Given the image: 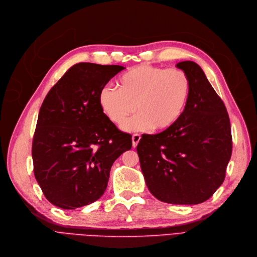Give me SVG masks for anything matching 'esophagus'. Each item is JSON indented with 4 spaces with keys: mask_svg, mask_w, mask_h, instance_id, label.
I'll return each mask as SVG.
<instances>
[{
    "mask_svg": "<svg viewBox=\"0 0 257 257\" xmlns=\"http://www.w3.org/2000/svg\"><path fill=\"white\" fill-rule=\"evenodd\" d=\"M140 139H141V136L139 135V134H134L133 137H132V141H133V146H134V148H136V146L138 145Z\"/></svg>",
    "mask_w": 257,
    "mask_h": 257,
    "instance_id": "esophagus-1",
    "label": "esophagus"
}]
</instances>
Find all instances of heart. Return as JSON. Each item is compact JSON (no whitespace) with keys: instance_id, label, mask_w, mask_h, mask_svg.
Wrapping results in <instances>:
<instances>
[{"instance_id":"b5f03b06","label":"heart","mask_w":257,"mask_h":257,"mask_svg":"<svg viewBox=\"0 0 257 257\" xmlns=\"http://www.w3.org/2000/svg\"><path fill=\"white\" fill-rule=\"evenodd\" d=\"M118 89L104 85L98 103L104 115L121 124L137 109V116L123 124L125 131L162 132L175 126L184 115L191 93V82L181 69L141 65L123 73Z\"/></svg>"}]
</instances>
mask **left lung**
<instances>
[{"label": "left lung", "mask_w": 257, "mask_h": 257, "mask_svg": "<svg viewBox=\"0 0 257 257\" xmlns=\"http://www.w3.org/2000/svg\"><path fill=\"white\" fill-rule=\"evenodd\" d=\"M191 82L189 101L178 123L156 135L144 134L137 145L142 174L155 198L195 205L223 184L232 153L226 106L194 62L177 64Z\"/></svg>", "instance_id": "left-lung-1"}]
</instances>
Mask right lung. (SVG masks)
Here are the masks:
<instances>
[{
    "mask_svg": "<svg viewBox=\"0 0 257 257\" xmlns=\"http://www.w3.org/2000/svg\"><path fill=\"white\" fill-rule=\"evenodd\" d=\"M116 65L72 66L47 94L32 142L33 172L46 199L75 209L104 193L116 159L132 149L98 103V93L117 73Z\"/></svg>",
    "mask_w": 257,
    "mask_h": 257,
    "instance_id": "add662e5",
    "label": "right lung"
}]
</instances>
